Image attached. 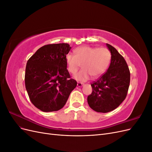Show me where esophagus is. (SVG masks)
Here are the masks:
<instances>
[{
    "label": "esophagus",
    "instance_id": "34e87169",
    "mask_svg": "<svg viewBox=\"0 0 152 152\" xmlns=\"http://www.w3.org/2000/svg\"><path fill=\"white\" fill-rule=\"evenodd\" d=\"M83 85H84V84L82 83V82H78V83H77V86L79 87H82V86H83Z\"/></svg>",
    "mask_w": 152,
    "mask_h": 152
}]
</instances>
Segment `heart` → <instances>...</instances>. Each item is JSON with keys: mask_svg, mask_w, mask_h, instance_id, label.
Masks as SVG:
<instances>
[{"mask_svg": "<svg viewBox=\"0 0 152 152\" xmlns=\"http://www.w3.org/2000/svg\"><path fill=\"white\" fill-rule=\"evenodd\" d=\"M73 52L75 55H66L65 61L68 71L72 74H75L81 64L82 69L75 75L79 81H86L91 75L93 78L99 77L107 70L111 62V52L106 48L82 45L75 48Z\"/></svg>", "mask_w": 152, "mask_h": 152, "instance_id": "1", "label": "heart"}]
</instances>
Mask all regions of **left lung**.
Masks as SVG:
<instances>
[{
  "mask_svg": "<svg viewBox=\"0 0 152 152\" xmlns=\"http://www.w3.org/2000/svg\"><path fill=\"white\" fill-rule=\"evenodd\" d=\"M108 70L91 84L93 91L87 97L89 107L97 112L107 113L117 108L126 99L130 84V71L125 59L112 45Z\"/></svg>",
  "mask_w": 152,
  "mask_h": 152,
  "instance_id": "1",
  "label": "left lung"
}]
</instances>
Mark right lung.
<instances>
[{
    "instance_id": "1",
    "label": "right lung",
    "mask_w": 152,
    "mask_h": 152,
    "mask_svg": "<svg viewBox=\"0 0 152 152\" xmlns=\"http://www.w3.org/2000/svg\"><path fill=\"white\" fill-rule=\"evenodd\" d=\"M70 49L66 43L45 45L27 61L25 87L31 102L41 111L61 109L77 86V81L70 79L65 61Z\"/></svg>"
}]
</instances>
